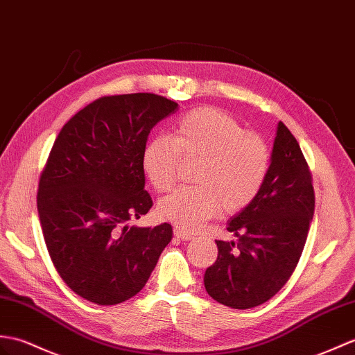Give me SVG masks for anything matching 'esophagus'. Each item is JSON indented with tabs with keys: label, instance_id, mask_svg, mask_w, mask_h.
<instances>
[{
	"label": "esophagus",
	"instance_id": "esophagus-1",
	"mask_svg": "<svg viewBox=\"0 0 355 355\" xmlns=\"http://www.w3.org/2000/svg\"><path fill=\"white\" fill-rule=\"evenodd\" d=\"M174 234H175V237L181 239V241H184V242L192 241V239H195L192 234H189V233L183 232V230H180V228H175V230H174Z\"/></svg>",
	"mask_w": 355,
	"mask_h": 355
}]
</instances>
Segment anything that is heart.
<instances>
[{"label":"heart","instance_id":"1","mask_svg":"<svg viewBox=\"0 0 355 355\" xmlns=\"http://www.w3.org/2000/svg\"><path fill=\"white\" fill-rule=\"evenodd\" d=\"M180 157H201L193 181L159 202V215L186 232H196L218 211L234 213L250 205L265 184L270 155L260 136L248 133L232 114L201 107L183 114L171 135L153 137L144 148L142 168L151 186H174Z\"/></svg>","mask_w":355,"mask_h":355}]
</instances>
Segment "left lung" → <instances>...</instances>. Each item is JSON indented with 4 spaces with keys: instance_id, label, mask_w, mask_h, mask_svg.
Segmentation results:
<instances>
[{
    "instance_id": "8db88e82",
    "label": "left lung",
    "mask_w": 355,
    "mask_h": 355,
    "mask_svg": "<svg viewBox=\"0 0 355 355\" xmlns=\"http://www.w3.org/2000/svg\"><path fill=\"white\" fill-rule=\"evenodd\" d=\"M313 213L309 164L289 128L278 122L265 184L228 222L237 242L216 241L218 259L204 274L205 291L239 310L269 301L298 265Z\"/></svg>"
}]
</instances>
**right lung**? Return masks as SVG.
Wrapping results in <instances>:
<instances>
[{"mask_svg": "<svg viewBox=\"0 0 355 355\" xmlns=\"http://www.w3.org/2000/svg\"><path fill=\"white\" fill-rule=\"evenodd\" d=\"M178 109L155 94L103 96L64 123L40 174L37 211L46 248L69 289L114 306L144 289L171 224L128 227L153 207L142 153L155 123Z\"/></svg>", "mask_w": 355, "mask_h": 355, "instance_id": "obj_1", "label": "right lung"}]
</instances>
